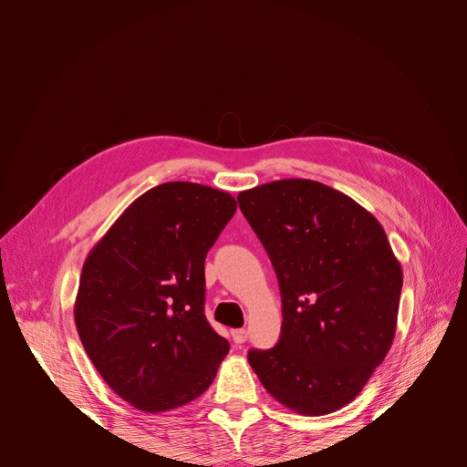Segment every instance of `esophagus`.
<instances>
[{
    "label": "esophagus",
    "mask_w": 467,
    "mask_h": 467,
    "mask_svg": "<svg viewBox=\"0 0 467 467\" xmlns=\"http://www.w3.org/2000/svg\"><path fill=\"white\" fill-rule=\"evenodd\" d=\"M231 337L236 345H242V342H246V338H248V331L246 329H233Z\"/></svg>",
    "instance_id": "1"
}]
</instances>
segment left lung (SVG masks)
<instances>
[{"mask_svg": "<svg viewBox=\"0 0 467 467\" xmlns=\"http://www.w3.org/2000/svg\"><path fill=\"white\" fill-rule=\"evenodd\" d=\"M271 259L282 333L248 361L265 389L308 416L350 403L396 335L403 275L379 221L324 183L280 180L238 194Z\"/></svg>", "mask_w": 467, "mask_h": 467, "instance_id": "obj_1", "label": "left lung"}]
</instances>
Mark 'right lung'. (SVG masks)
<instances>
[{
	"mask_svg": "<svg viewBox=\"0 0 467 467\" xmlns=\"http://www.w3.org/2000/svg\"><path fill=\"white\" fill-rule=\"evenodd\" d=\"M234 212L229 192L162 183L127 208L83 265L79 338L109 388L140 410L199 398L229 352L204 316V261Z\"/></svg>",
	"mask_w": 467,
	"mask_h": 467,
	"instance_id": "obj_1",
	"label": "right lung"
}]
</instances>
